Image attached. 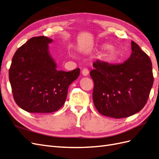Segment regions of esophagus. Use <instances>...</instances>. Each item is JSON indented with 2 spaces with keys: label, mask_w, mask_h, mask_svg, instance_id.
Segmentation results:
<instances>
[{
  "label": "esophagus",
  "mask_w": 159,
  "mask_h": 159,
  "mask_svg": "<svg viewBox=\"0 0 159 159\" xmlns=\"http://www.w3.org/2000/svg\"><path fill=\"white\" fill-rule=\"evenodd\" d=\"M81 74L84 76H87L89 74V70L87 68H84L81 71Z\"/></svg>",
  "instance_id": "esophagus-1"
}]
</instances>
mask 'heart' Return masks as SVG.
I'll return each instance as SVG.
<instances>
[{
	"label": "heart",
	"instance_id": "1",
	"mask_svg": "<svg viewBox=\"0 0 159 159\" xmlns=\"http://www.w3.org/2000/svg\"><path fill=\"white\" fill-rule=\"evenodd\" d=\"M120 57V52L114 47L106 49L101 56V58L107 62H113L117 60Z\"/></svg>",
	"mask_w": 159,
	"mask_h": 159
}]
</instances>
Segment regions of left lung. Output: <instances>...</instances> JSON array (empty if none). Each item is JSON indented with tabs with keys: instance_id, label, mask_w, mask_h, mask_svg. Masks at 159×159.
Listing matches in <instances>:
<instances>
[{
	"instance_id": "1",
	"label": "left lung",
	"mask_w": 159,
	"mask_h": 159,
	"mask_svg": "<svg viewBox=\"0 0 159 159\" xmlns=\"http://www.w3.org/2000/svg\"><path fill=\"white\" fill-rule=\"evenodd\" d=\"M132 53L120 64L98 60L90 76L94 82L93 101L103 115L116 119L138 113L147 102L153 84L150 57L131 41Z\"/></svg>"
}]
</instances>
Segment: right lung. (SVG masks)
<instances>
[{"label":"right lung","mask_w":159,"mask_h":159,"mask_svg":"<svg viewBox=\"0 0 159 159\" xmlns=\"http://www.w3.org/2000/svg\"><path fill=\"white\" fill-rule=\"evenodd\" d=\"M51 38L33 37L14 54L9 69L13 98L29 113L56 111L64 104L69 85L78 78L80 68L57 71L48 52Z\"/></svg>","instance_id":"right-lung-1"}]
</instances>
